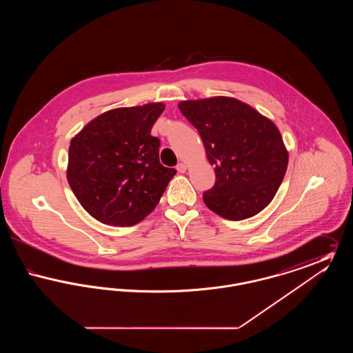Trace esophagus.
I'll list each match as a JSON object with an SVG mask.
<instances>
[{"label": "esophagus", "mask_w": 353, "mask_h": 353, "mask_svg": "<svg viewBox=\"0 0 353 353\" xmlns=\"http://www.w3.org/2000/svg\"><path fill=\"white\" fill-rule=\"evenodd\" d=\"M186 169H188V165H186L185 163H180V164L177 165V170H179L180 173H185V172H186Z\"/></svg>", "instance_id": "esophagus-1"}]
</instances>
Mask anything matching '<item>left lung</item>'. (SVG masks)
<instances>
[{
  "label": "left lung",
  "mask_w": 353,
  "mask_h": 353,
  "mask_svg": "<svg viewBox=\"0 0 353 353\" xmlns=\"http://www.w3.org/2000/svg\"><path fill=\"white\" fill-rule=\"evenodd\" d=\"M179 108L200 132L216 184L205 205L232 221L250 219L276 194L288 164L278 127L252 105L229 97L183 101Z\"/></svg>",
  "instance_id": "1"
}]
</instances>
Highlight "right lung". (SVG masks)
I'll use <instances>...</instances> for the list:
<instances>
[{
  "label": "right lung",
  "instance_id": "obj_1",
  "mask_svg": "<svg viewBox=\"0 0 353 353\" xmlns=\"http://www.w3.org/2000/svg\"><path fill=\"white\" fill-rule=\"evenodd\" d=\"M164 108V103H148L110 110L71 139L68 184L84 210L101 223H139L176 174L160 164V140L151 134Z\"/></svg>",
  "mask_w": 353,
  "mask_h": 353
}]
</instances>
